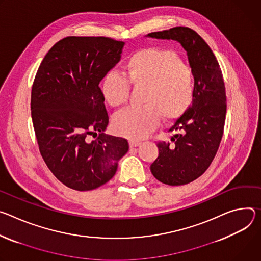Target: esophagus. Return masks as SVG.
<instances>
[{
    "mask_svg": "<svg viewBox=\"0 0 261 261\" xmlns=\"http://www.w3.org/2000/svg\"><path fill=\"white\" fill-rule=\"evenodd\" d=\"M140 145H141L140 141H135V140L129 141V147L130 148H134V147H137V146H140Z\"/></svg>",
    "mask_w": 261,
    "mask_h": 261,
    "instance_id": "1",
    "label": "esophagus"
}]
</instances>
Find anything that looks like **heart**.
<instances>
[{
	"mask_svg": "<svg viewBox=\"0 0 261 261\" xmlns=\"http://www.w3.org/2000/svg\"><path fill=\"white\" fill-rule=\"evenodd\" d=\"M124 75L108 72L101 82L103 99L113 108L128 101L130 85L142 90L140 108L116 114L113 130L128 139H142L160 123L174 121L188 111L195 95L193 69L173 49L145 47L134 53L124 64Z\"/></svg>",
	"mask_w": 261,
	"mask_h": 261,
	"instance_id": "b5f03b06",
	"label": "heart"
}]
</instances>
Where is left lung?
<instances>
[{"mask_svg": "<svg viewBox=\"0 0 261 261\" xmlns=\"http://www.w3.org/2000/svg\"><path fill=\"white\" fill-rule=\"evenodd\" d=\"M147 36L178 41L187 50L195 76L193 102L169 129L175 133L173 143L158 142L159 156L150 166L161 182L184 186L203 174L220 146L227 108L224 79L213 50L191 28L175 27Z\"/></svg>", "mask_w": 261, "mask_h": 261, "instance_id": "obj_1", "label": "left lung"}]
</instances>
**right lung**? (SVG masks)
<instances>
[{
	"mask_svg": "<svg viewBox=\"0 0 261 261\" xmlns=\"http://www.w3.org/2000/svg\"><path fill=\"white\" fill-rule=\"evenodd\" d=\"M123 45L103 36L65 37L48 50L35 75L31 115L39 151L55 177L72 190L107 184L128 150L126 139L103 133L109 115L99 88ZM91 134L98 138L89 141Z\"/></svg>",
	"mask_w": 261,
	"mask_h": 261,
	"instance_id": "add662e5",
	"label": "right lung"
}]
</instances>
